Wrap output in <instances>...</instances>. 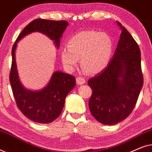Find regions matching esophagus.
<instances>
[{
    "label": "esophagus",
    "mask_w": 152,
    "mask_h": 152,
    "mask_svg": "<svg viewBox=\"0 0 152 152\" xmlns=\"http://www.w3.org/2000/svg\"><path fill=\"white\" fill-rule=\"evenodd\" d=\"M76 82L77 83V84L82 85L86 83V80L84 77H77L76 78Z\"/></svg>",
    "instance_id": "obj_1"
}]
</instances>
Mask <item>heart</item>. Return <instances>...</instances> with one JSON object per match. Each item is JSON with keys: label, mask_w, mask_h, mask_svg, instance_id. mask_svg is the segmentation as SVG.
Returning <instances> with one entry per match:
<instances>
[{"label": "heart", "mask_w": 152, "mask_h": 152, "mask_svg": "<svg viewBox=\"0 0 152 152\" xmlns=\"http://www.w3.org/2000/svg\"><path fill=\"white\" fill-rule=\"evenodd\" d=\"M68 48L61 50V60L72 70L81 59V66L90 74H97L107 67L113 52V42L109 35L98 31L80 32L68 41Z\"/></svg>", "instance_id": "obj_1"}]
</instances>
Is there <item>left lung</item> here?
<instances>
[{
    "instance_id": "obj_1",
    "label": "left lung",
    "mask_w": 152,
    "mask_h": 152,
    "mask_svg": "<svg viewBox=\"0 0 152 152\" xmlns=\"http://www.w3.org/2000/svg\"><path fill=\"white\" fill-rule=\"evenodd\" d=\"M121 29L117 48L107 68L88 81L93 93L88 102L92 115L113 125L132 113L143 85L140 50L130 33Z\"/></svg>"
}]
</instances>
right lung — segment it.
<instances>
[{
    "label": "right lung",
    "mask_w": 152,
    "mask_h": 152,
    "mask_svg": "<svg viewBox=\"0 0 152 152\" xmlns=\"http://www.w3.org/2000/svg\"><path fill=\"white\" fill-rule=\"evenodd\" d=\"M68 23L66 20L35 19L25 28L14 43L12 50V67L10 74L12 92L16 105L25 116L32 121L46 124L54 121L61 114L67 95L75 86V78L71 75L56 71L46 86L40 91L28 90L18 77L15 50L17 43L34 32L43 33L53 40L57 48Z\"/></svg>",
    "instance_id": "add662e5"
}]
</instances>
